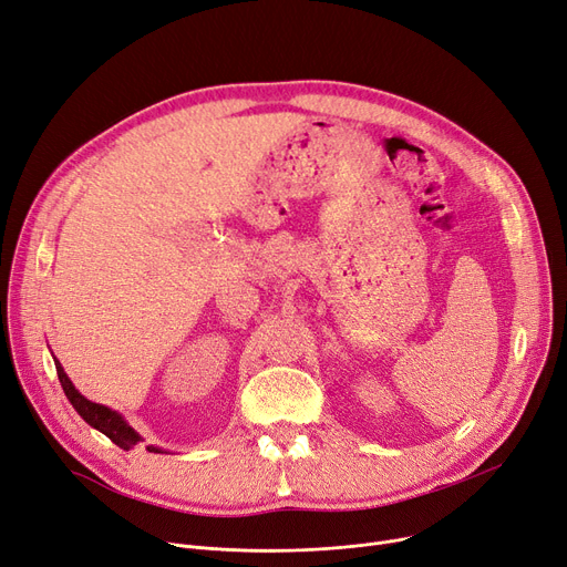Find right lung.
Returning <instances> with one entry per match:
<instances>
[{
  "label": "right lung",
  "instance_id": "right-lung-1",
  "mask_svg": "<svg viewBox=\"0 0 567 567\" xmlns=\"http://www.w3.org/2000/svg\"><path fill=\"white\" fill-rule=\"evenodd\" d=\"M54 368H56V377H59V383H62V389L69 398V402L73 404V409L82 415V421L92 425L94 430L103 432L112 443H116L118 449L124 451H131L133 445H137L142 441V436L126 423V419L118 411L105 406V404H96L92 400H86L75 385L73 381L69 379V374L64 372L62 363H59L54 359ZM148 453H165L163 449H158V445H146Z\"/></svg>",
  "mask_w": 567,
  "mask_h": 567
}]
</instances>
